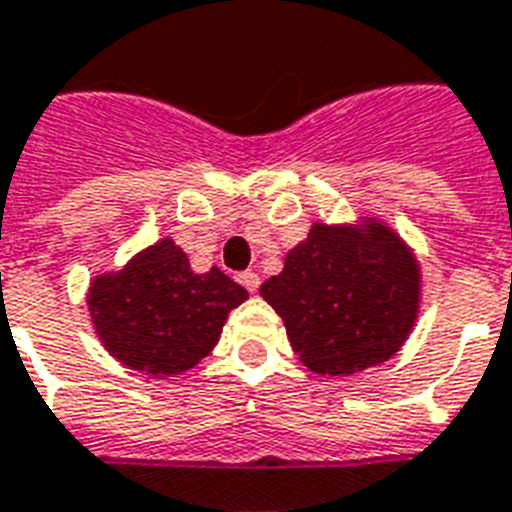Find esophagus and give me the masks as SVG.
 <instances>
[{"label":"esophagus","mask_w":512,"mask_h":512,"mask_svg":"<svg viewBox=\"0 0 512 512\" xmlns=\"http://www.w3.org/2000/svg\"><path fill=\"white\" fill-rule=\"evenodd\" d=\"M240 283H243L251 293H256V291H259L261 280H259V275L253 272V269H248V272H243V275H240Z\"/></svg>","instance_id":"obj_1"}]
</instances>
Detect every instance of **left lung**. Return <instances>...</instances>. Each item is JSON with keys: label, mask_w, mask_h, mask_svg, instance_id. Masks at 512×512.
Returning <instances> with one entry per match:
<instances>
[{"label": "left lung", "mask_w": 512, "mask_h": 512, "mask_svg": "<svg viewBox=\"0 0 512 512\" xmlns=\"http://www.w3.org/2000/svg\"><path fill=\"white\" fill-rule=\"evenodd\" d=\"M261 296L283 318L293 352L318 374L350 376L390 360L419 310V264L382 224H315Z\"/></svg>", "instance_id": "8db88e82"}]
</instances>
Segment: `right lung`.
Wrapping results in <instances>:
<instances>
[{
	"label": "right lung",
	"mask_w": 512,
	"mask_h": 512,
	"mask_svg": "<svg viewBox=\"0 0 512 512\" xmlns=\"http://www.w3.org/2000/svg\"><path fill=\"white\" fill-rule=\"evenodd\" d=\"M248 291L219 267L197 275L173 240L138 253L87 293L95 331L114 358L154 376L197 366L219 342L227 315Z\"/></svg>",
	"instance_id": "obj_1"
}]
</instances>
